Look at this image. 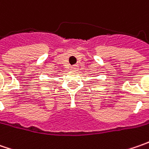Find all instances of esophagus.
Here are the masks:
<instances>
[{"instance_id": "obj_1", "label": "esophagus", "mask_w": 149, "mask_h": 149, "mask_svg": "<svg viewBox=\"0 0 149 149\" xmlns=\"http://www.w3.org/2000/svg\"><path fill=\"white\" fill-rule=\"evenodd\" d=\"M77 67L78 66L76 65H72L71 70H77Z\"/></svg>"}]
</instances>
